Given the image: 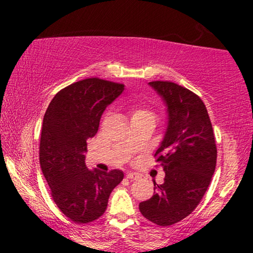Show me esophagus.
<instances>
[{
    "mask_svg": "<svg viewBox=\"0 0 253 253\" xmlns=\"http://www.w3.org/2000/svg\"><path fill=\"white\" fill-rule=\"evenodd\" d=\"M126 176L127 179H138V178H140L139 174H137V172H127Z\"/></svg>",
    "mask_w": 253,
    "mask_h": 253,
    "instance_id": "obj_1",
    "label": "esophagus"
}]
</instances>
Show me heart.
Wrapping results in <instances>:
<instances>
[{
  "instance_id": "b5f03b06",
  "label": "heart",
  "mask_w": 253,
  "mask_h": 253,
  "mask_svg": "<svg viewBox=\"0 0 253 253\" xmlns=\"http://www.w3.org/2000/svg\"><path fill=\"white\" fill-rule=\"evenodd\" d=\"M129 115L131 117V121L140 119V117H147V116H153L154 114L152 112L150 107L145 105L143 102H133L129 106Z\"/></svg>"
}]
</instances>
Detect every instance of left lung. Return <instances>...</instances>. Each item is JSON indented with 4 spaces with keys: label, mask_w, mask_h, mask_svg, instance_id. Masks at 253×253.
<instances>
[{
    "label": "left lung",
    "mask_w": 253,
    "mask_h": 253,
    "mask_svg": "<svg viewBox=\"0 0 253 253\" xmlns=\"http://www.w3.org/2000/svg\"><path fill=\"white\" fill-rule=\"evenodd\" d=\"M168 107V126L155 162L164 168V183L154 182L155 193L139 204L144 217L167 227L190 215L209 189L217 150L212 123L196 93L167 81L151 82Z\"/></svg>",
    "instance_id": "left-lung-1"
}]
</instances>
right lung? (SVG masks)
<instances>
[{"label": "right lung", "instance_id": "add662e5", "mask_svg": "<svg viewBox=\"0 0 253 253\" xmlns=\"http://www.w3.org/2000/svg\"><path fill=\"white\" fill-rule=\"evenodd\" d=\"M124 85L86 78L62 88L44 113L39 161L61 212L76 223H88L106 212L113 189L124 177L121 170H89L84 152L98 132L100 117Z\"/></svg>", "mask_w": 253, "mask_h": 253}]
</instances>
